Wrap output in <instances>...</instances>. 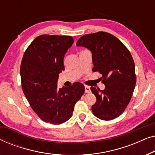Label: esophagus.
Segmentation results:
<instances>
[{
  "label": "esophagus",
  "instance_id": "obj_1",
  "mask_svg": "<svg viewBox=\"0 0 155 155\" xmlns=\"http://www.w3.org/2000/svg\"><path fill=\"white\" fill-rule=\"evenodd\" d=\"M84 88H85V93H90V86H84Z\"/></svg>",
  "mask_w": 155,
  "mask_h": 155
}]
</instances>
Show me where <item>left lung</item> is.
Here are the masks:
<instances>
[{
	"mask_svg": "<svg viewBox=\"0 0 155 155\" xmlns=\"http://www.w3.org/2000/svg\"><path fill=\"white\" fill-rule=\"evenodd\" d=\"M76 45L90 51L92 71L101 74L105 84L103 90L91 87L97 98L92 106L93 114L104 120L117 118L130 101L136 83L135 63L130 51L119 39L104 31L82 36Z\"/></svg>",
	"mask_w": 155,
	"mask_h": 155,
	"instance_id": "obj_1",
	"label": "left lung"
}]
</instances>
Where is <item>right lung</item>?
<instances>
[{
	"instance_id": "right-lung-1",
	"label": "right lung",
	"mask_w": 155,
	"mask_h": 155,
	"mask_svg": "<svg viewBox=\"0 0 155 155\" xmlns=\"http://www.w3.org/2000/svg\"><path fill=\"white\" fill-rule=\"evenodd\" d=\"M74 43L71 36L44 35L27 48L20 67L23 92L38 116L51 124L71 118L74 107L84 92L80 82L58 89L59 73L64 71L63 58Z\"/></svg>"
}]
</instances>
